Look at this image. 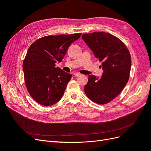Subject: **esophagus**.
<instances>
[{
	"label": "esophagus",
	"mask_w": 151,
	"mask_h": 151,
	"mask_svg": "<svg viewBox=\"0 0 151 151\" xmlns=\"http://www.w3.org/2000/svg\"><path fill=\"white\" fill-rule=\"evenodd\" d=\"M74 76H75L76 77H79V76H81V74H80V73L77 72V73H75V74H74Z\"/></svg>",
	"instance_id": "1"
}]
</instances>
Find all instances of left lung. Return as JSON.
I'll return each mask as SVG.
<instances>
[{
    "label": "left lung",
    "mask_w": 151,
    "mask_h": 151,
    "mask_svg": "<svg viewBox=\"0 0 151 151\" xmlns=\"http://www.w3.org/2000/svg\"><path fill=\"white\" fill-rule=\"evenodd\" d=\"M82 38L102 62L104 71L100 78L89 76L84 92L93 102L106 104L122 92L129 81L132 62L130 52L119 38L105 32L83 34Z\"/></svg>",
    "instance_id": "obj_1"
}]
</instances>
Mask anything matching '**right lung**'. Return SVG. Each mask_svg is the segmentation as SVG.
Segmentation results:
<instances>
[{
	"label": "right lung",
	"mask_w": 151,
	"mask_h": 151,
	"mask_svg": "<svg viewBox=\"0 0 151 151\" xmlns=\"http://www.w3.org/2000/svg\"><path fill=\"white\" fill-rule=\"evenodd\" d=\"M81 33L45 36L31 45L22 63L27 90L43 106L57 103L64 93L72 74L55 67L62 61L72 43Z\"/></svg>",
	"instance_id": "add662e5"
}]
</instances>
